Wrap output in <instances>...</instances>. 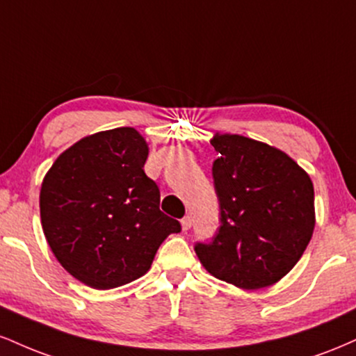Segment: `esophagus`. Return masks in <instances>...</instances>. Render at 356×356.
Returning a JSON list of instances; mask_svg holds the SVG:
<instances>
[{
	"mask_svg": "<svg viewBox=\"0 0 356 356\" xmlns=\"http://www.w3.org/2000/svg\"><path fill=\"white\" fill-rule=\"evenodd\" d=\"M181 224H182V229H184V231H189L191 226H192L191 216H186V218H184V219L181 220Z\"/></svg>",
	"mask_w": 356,
	"mask_h": 356,
	"instance_id": "obj_1",
	"label": "esophagus"
}]
</instances>
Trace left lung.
I'll return each instance as SVG.
<instances>
[{
  "instance_id": "1",
  "label": "left lung",
  "mask_w": 356,
  "mask_h": 356,
  "mask_svg": "<svg viewBox=\"0 0 356 356\" xmlns=\"http://www.w3.org/2000/svg\"><path fill=\"white\" fill-rule=\"evenodd\" d=\"M212 179L219 201L218 232L195 254L218 280L243 289L277 283L303 256L314 229L309 175L275 147L216 134Z\"/></svg>"
}]
</instances>
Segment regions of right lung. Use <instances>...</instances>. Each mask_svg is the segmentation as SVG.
<instances>
[{
  "label": "right lung",
  "mask_w": 356,
  "mask_h": 356,
  "mask_svg": "<svg viewBox=\"0 0 356 356\" xmlns=\"http://www.w3.org/2000/svg\"><path fill=\"white\" fill-rule=\"evenodd\" d=\"M149 147L132 127L93 134L53 162L40 192L44 238L58 263L95 289L127 284L149 271L181 222L159 209L147 177Z\"/></svg>",
  "instance_id": "obj_1"
}]
</instances>
